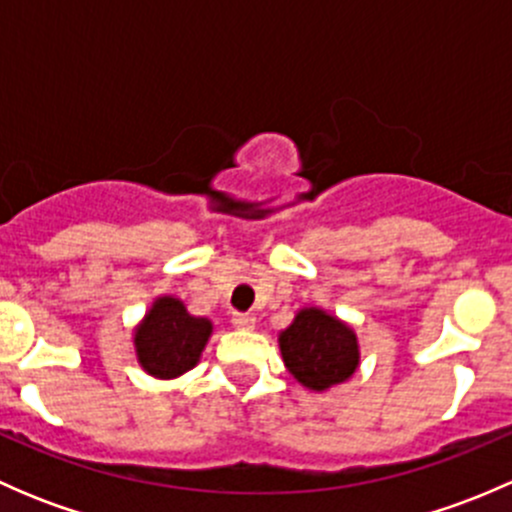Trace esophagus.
<instances>
[{
  "label": "esophagus",
  "mask_w": 512,
  "mask_h": 512,
  "mask_svg": "<svg viewBox=\"0 0 512 512\" xmlns=\"http://www.w3.org/2000/svg\"><path fill=\"white\" fill-rule=\"evenodd\" d=\"M230 322H232V327H237V329H252V327H255V317H252V314H245V312H232Z\"/></svg>",
  "instance_id": "1"
}]
</instances>
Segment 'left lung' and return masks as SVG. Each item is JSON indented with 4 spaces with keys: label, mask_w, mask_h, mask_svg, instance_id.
<instances>
[{
    "label": "left lung",
    "mask_w": 512,
    "mask_h": 512,
    "mask_svg": "<svg viewBox=\"0 0 512 512\" xmlns=\"http://www.w3.org/2000/svg\"><path fill=\"white\" fill-rule=\"evenodd\" d=\"M280 349L289 374L314 391L342 384L359 366L356 334L317 307L302 309L294 317L280 334Z\"/></svg>",
    "instance_id": "8db88e82"
}]
</instances>
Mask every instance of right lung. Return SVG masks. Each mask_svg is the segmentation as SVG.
<instances>
[{
    "label": "right lung",
    "mask_w": 512,
    "mask_h": 512,
    "mask_svg": "<svg viewBox=\"0 0 512 512\" xmlns=\"http://www.w3.org/2000/svg\"><path fill=\"white\" fill-rule=\"evenodd\" d=\"M213 324L188 314L175 297H158L136 329V354L143 369L158 379H175L198 364Z\"/></svg>",
    "instance_id": "right-lung-1"
}]
</instances>
